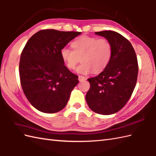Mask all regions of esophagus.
Instances as JSON below:
<instances>
[{
  "mask_svg": "<svg viewBox=\"0 0 156 156\" xmlns=\"http://www.w3.org/2000/svg\"><path fill=\"white\" fill-rule=\"evenodd\" d=\"M78 80H79L80 82H82V81H84V80H86V78L84 77V76H79Z\"/></svg>",
  "mask_w": 156,
  "mask_h": 156,
  "instance_id": "34e87169",
  "label": "esophagus"
}]
</instances>
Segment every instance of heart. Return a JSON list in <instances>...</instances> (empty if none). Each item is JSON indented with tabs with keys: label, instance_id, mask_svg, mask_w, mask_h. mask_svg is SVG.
Returning a JSON list of instances; mask_svg holds the SVG:
<instances>
[{
	"label": "heart",
	"instance_id": "obj_1",
	"mask_svg": "<svg viewBox=\"0 0 156 156\" xmlns=\"http://www.w3.org/2000/svg\"><path fill=\"white\" fill-rule=\"evenodd\" d=\"M73 50L63 48L60 56L65 65L74 70L81 58L82 64L77 68L78 73L88 74L93 72L99 73L109 64L112 54L111 42L106 38L83 35L72 43Z\"/></svg>",
	"mask_w": 156,
	"mask_h": 156
}]
</instances>
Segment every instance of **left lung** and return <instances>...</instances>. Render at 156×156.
I'll use <instances>...</instances> for the list:
<instances>
[{"label":"left lung","mask_w":156,"mask_h":156,"mask_svg":"<svg viewBox=\"0 0 156 156\" xmlns=\"http://www.w3.org/2000/svg\"><path fill=\"white\" fill-rule=\"evenodd\" d=\"M95 34L111 42L112 54L104 71L88 79L90 88L86 100L96 113L113 114L120 110L131 97L137 82L138 64L132 45L122 35L112 30Z\"/></svg>","instance_id":"left-lung-1"}]
</instances>
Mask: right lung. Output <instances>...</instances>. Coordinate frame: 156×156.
<instances>
[{
  "instance_id": "obj_1",
  "label": "right lung",
  "mask_w": 156,
  "mask_h": 156,
  "mask_svg": "<svg viewBox=\"0 0 156 156\" xmlns=\"http://www.w3.org/2000/svg\"><path fill=\"white\" fill-rule=\"evenodd\" d=\"M81 32L45 29L30 38L21 53L22 88L36 109L52 114L66 106L78 76L65 66L60 51Z\"/></svg>"
}]
</instances>
